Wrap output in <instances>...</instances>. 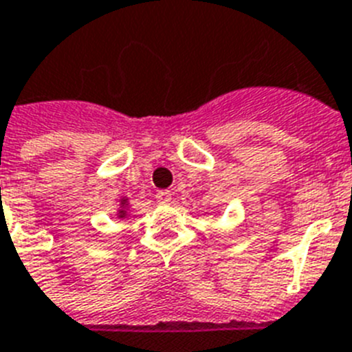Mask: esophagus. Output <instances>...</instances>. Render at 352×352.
<instances>
[{
  "instance_id": "esophagus-1",
  "label": "esophagus",
  "mask_w": 352,
  "mask_h": 352,
  "mask_svg": "<svg viewBox=\"0 0 352 352\" xmlns=\"http://www.w3.org/2000/svg\"><path fill=\"white\" fill-rule=\"evenodd\" d=\"M173 199V194L169 190H158L156 192V201L158 203H169Z\"/></svg>"
}]
</instances>
